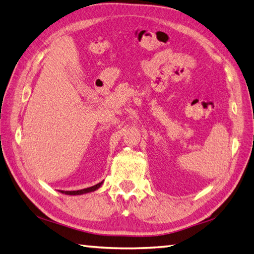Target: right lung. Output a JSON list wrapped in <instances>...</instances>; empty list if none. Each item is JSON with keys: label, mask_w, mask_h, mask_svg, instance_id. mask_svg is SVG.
<instances>
[{"label": "right lung", "mask_w": 254, "mask_h": 254, "mask_svg": "<svg viewBox=\"0 0 254 254\" xmlns=\"http://www.w3.org/2000/svg\"><path fill=\"white\" fill-rule=\"evenodd\" d=\"M103 182L98 183L94 186H91V188H87V189H83V190H59L62 194H65V195H82V194H86V193H90V192H94V190H98L102 186Z\"/></svg>", "instance_id": "add662e5"}]
</instances>
